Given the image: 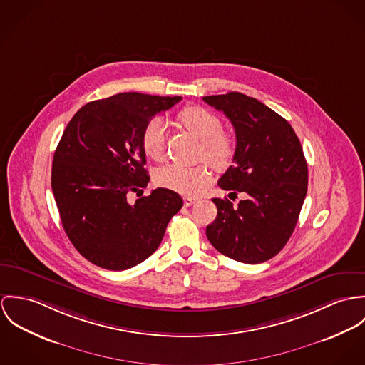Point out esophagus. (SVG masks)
Segmentation results:
<instances>
[{"instance_id": "esophagus-1", "label": "esophagus", "mask_w": 365, "mask_h": 365, "mask_svg": "<svg viewBox=\"0 0 365 365\" xmlns=\"http://www.w3.org/2000/svg\"><path fill=\"white\" fill-rule=\"evenodd\" d=\"M183 202H185V205H186V207H189V205H192V204L199 202V199H197V197H185V199H183Z\"/></svg>"}]
</instances>
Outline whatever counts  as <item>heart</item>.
I'll use <instances>...</instances> for the list:
<instances>
[{"instance_id": "obj_1", "label": "heart", "mask_w": 365, "mask_h": 365, "mask_svg": "<svg viewBox=\"0 0 365 365\" xmlns=\"http://www.w3.org/2000/svg\"><path fill=\"white\" fill-rule=\"evenodd\" d=\"M193 135L202 141L200 158L215 169L227 168L235 154V141L231 134L222 131L221 119L211 110L202 106H187L178 115ZM166 141V124L163 119L154 118L144 125L141 131V147L151 160H161ZM157 183L165 189L182 193L196 195L210 182L211 172L207 165L183 166L169 163L157 173Z\"/></svg>"}]
</instances>
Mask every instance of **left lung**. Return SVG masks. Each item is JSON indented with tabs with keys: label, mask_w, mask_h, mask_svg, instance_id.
Returning <instances> with one entry per match:
<instances>
[{
	"label": "left lung",
	"mask_w": 365,
	"mask_h": 365,
	"mask_svg": "<svg viewBox=\"0 0 365 365\" xmlns=\"http://www.w3.org/2000/svg\"><path fill=\"white\" fill-rule=\"evenodd\" d=\"M231 120L237 148L234 165L218 186L242 192L234 204L212 199L217 218L207 225L211 245L222 255L249 264L274 257L289 240L308 189V165L301 143L280 115L240 92L202 96Z\"/></svg>",
	"instance_id": "obj_1"
}]
</instances>
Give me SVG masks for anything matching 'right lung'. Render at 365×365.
<instances>
[{
  "mask_svg": "<svg viewBox=\"0 0 365 365\" xmlns=\"http://www.w3.org/2000/svg\"><path fill=\"white\" fill-rule=\"evenodd\" d=\"M182 96L118 93L86 103L56 148L51 189L67 237L91 263L125 270L150 257L183 200L158 187L127 202L150 180L141 131Z\"/></svg>",
  "mask_w": 365,
  "mask_h": 365,
  "instance_id": "obj_1",
  "label": "right lung"
}]
</instances>
